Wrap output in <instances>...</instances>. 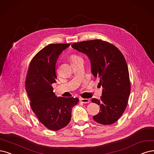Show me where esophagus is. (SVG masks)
Listing matches in <instances>:
<instances>
[{"label":"esophagus","mask_w":154,"mask_h":154,"mask_svg":"<svg viewBox=\"0 0 154 154\" xmlns=\"http://www.w3.org/2000/svg\"><path fill=\"white\" fill-rule=\"evenodd\" d=\"M80 101L83 103H89L90 102L89 99H87V98H81Z\"/></svg>","instance_id":"1"}]
</instances>
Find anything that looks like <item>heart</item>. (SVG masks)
<instances>
[{
	"mask_svg": "<svg viewBox=\"0 0 154 154\" xmlns=\"http://www.w3.org/2000/svg\"><path fill=\"white\" fill-rule=\"evenodd\" d=\"M80 58H81L80 57H79V56H76V55H72L71 56V60H72V61H74V60H76L77 59H80Z\"/></svg>",
	"mask_w": 154,
	"mask_h": 154,
	"instance_id": "heart-1",
	"label": "heart"
}]
</instances>
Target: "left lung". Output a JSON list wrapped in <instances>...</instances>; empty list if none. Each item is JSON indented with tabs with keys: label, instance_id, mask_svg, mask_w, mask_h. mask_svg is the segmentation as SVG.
Here are the masks:
<instances>
[{
	"label": "left lung",
	"instance_id": "8db88e82",
	"mask_svg": "<svg viewBox=\"0 0 154 154\" xmlns=\"http://www.w3.org/2000/svg\"><path fill=\"white\" fill-rule=\"evenodd\" d=\"M72 47L87 55L91 73L100 79L103 88L101 99L91 100L100 106L94 121L104 125L113 124L126 109L131 91L128 67L123 54L114 45L100 39L74 43Z\"/></svg>",
	"mask_w": 154,
	"mask_h": 154
}]
</instances>
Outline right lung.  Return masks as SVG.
I'll return each instance as SVG.
<instances>
[{"mask_svg": "<svg viewBox=\"0 0 154 154\" xmlns=\"http://www.w3.org/2000/svg\"><path fill=\"white\" fill-rule=\"evenodd\" d=\"M70 44H51L33 57L26 79L25 88L33 112L44 126L58 131L70 122L72 109L77 98L57 97L52 84L56 82V64L59 55Z\"/></svg>", "mask_w": 154, "mask_h": 154, "instance_id": "add662e5", "label": "right lung"}]
</instances>
